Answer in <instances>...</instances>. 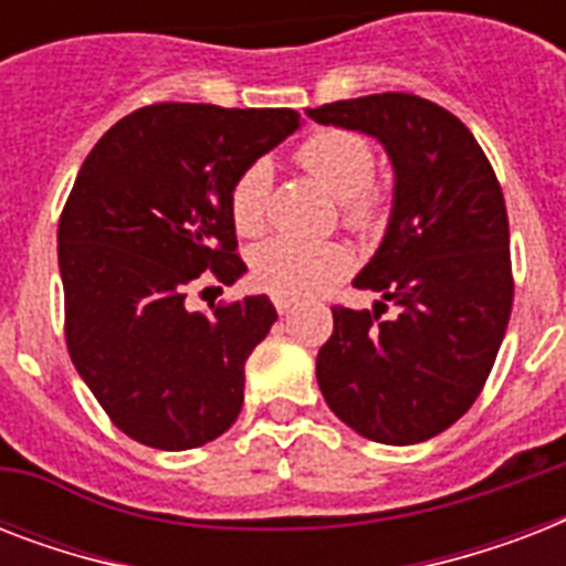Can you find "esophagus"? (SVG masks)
Listing matches in <instances>:
<instances>
[{
    "label": "esophagus",
    "instance_id": "34e87169",
    "mask_svg": "<svg viewBox=\"0 0 566 566\" xmlns=\"http://www.w3.org/2000/svg\"><path fill=\"white\" fill-rule=\"evenodd\" d=\"M273 305L279 314H287L293 308V300H287V296H273Z\"/></svg>",
    "mask_w": 566,
    "mask_h": 566
}]
</instances>
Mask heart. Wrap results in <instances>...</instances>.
Returning a JSON list of instances; mask_svg holds the SVG:
<instances>
[{"instance_id":"obj_1","label":"heart","mask_w":566,"mask_h":566,"mask_svg":"<svg viewBox=\"0 0 566 566\" xmlns=\"http://www.w3.org/2000/svg\"><path fill=\"white\" fill-rule=\"evenodd\" d=\"M296 161L308 176L340 199V213L349 229H370L381 211V196L370 181L376 176V149L355 132L323 128L296 149ZM231 222L240 234H258L266 226L270 170L264 161L240 172L231 188ZM353 258L340 243L326 240L273 238L252 255L255 282L273 296L302 300L323 291L349 270Z\"/></svg>"}]
</instances>
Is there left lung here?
<instances>
[{"label":"left lung","instance_id":"obj_1","mask_svg":"<svg viewBox=\"0 0 566 566\" xmlns=\"http://www.w3.org/2000/svg\"><path fill=\"white\" fill-rule=\"evenodd\" d=\"M319 126L376 137L394 164V208L353 284L373 311L332 308L317 353L328 408L361 438L422 443L461 420L509 328V211L473 132L434 102L373 93L308 108ZM387 304L394 318H381Z\"/></svg>","mask_w":566,"mask_h":566}]
</instances>
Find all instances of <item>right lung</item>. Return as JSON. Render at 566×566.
I'll return each instance as SVG.
<instances>
[{
    "label": "right lung",
    "mask_w": 566,
    "mask_h": 566,
    "mask_svg": "<svg viewBox=\"0 0 566 566\" xmlns=\"http://www.w3.org/2000/svg\"><path fill=\"white\" fill-rule=\"evenodd\" d=\"M300 128L291 108L161 102L111 126L84 158L57 222L66 349L114 426L181 452L243 408V367L270 326L261 296L188 308L205 270L234 284L231 188Z\"/></svg>",
    "instance_id": "right-lung-1"
}]
</instances>
